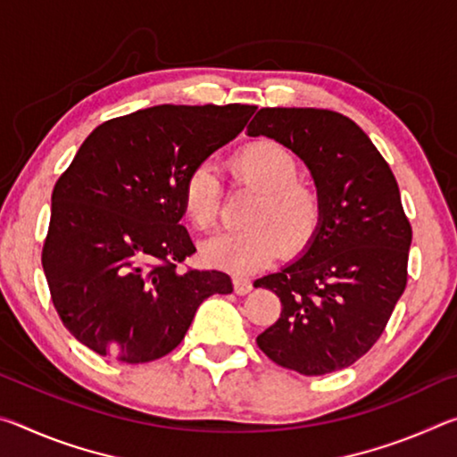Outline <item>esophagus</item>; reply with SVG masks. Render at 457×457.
Instances as JSON below:
<instances>
[{"label": "esophagus", "instance_id": "esophagus-1", "mask_svg": "<svg viewBox=\"0 0 457 457\" xmlns=\"http://www.w3.org/2000/svg\"><path fill=\"white\" fill-rule=\"evenodd\" d=\"M234 290L239 294V296H244L252 290V280L245 276H234Z\"/></svg>", "mask_w": 457, "mask_h": 457}]
</instances>
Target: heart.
Here are the masks:
<instances>
[{
	"label": "heart",
	"instance_id": "1",
	"mask_svg": "<svg viewBox=\"0 0 457 457\" xmlns=\"http://www.w3.org/2000/svg\"><path fill=\"white\" fill-rule=\"evenodd\" d=\"M237 183L256 189L245 213V229L212 237L201 256L212 266L247 274L268 266L284 245L298 253L312 244L322 223V201L311 183L298 179L296 157L272 141L247 145L229 161ZM181 210L195 229H210L220 215V183L210 167L199 165L181 189Z\"/></svg>",
	"mask_w": 457,
	"mask_h": 457
}]
</instances>
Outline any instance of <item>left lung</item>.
Masks as SVG:
<instances>
[{
    "mask_svg": "<svg viewBox=\"0 0 457 457\" xmlns=\"http://www.w3.org/2000/svg\"><path fill=\"white\" fill-rule=\"evenodd\" d=\"M247 135L303 159L322 201L303 256L253 282L282 303L256 343L300 375L351 367L383 335L407 284L411 226L395 175L361 127L322 108H260Z\"/></svg>",
    "mask_w": 457,
    "mask_h": 457,
    "instance_id": "1",
    "label": "left lung"
}]
</instances>
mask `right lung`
Here are the masks:
<instances>
[{
    "label": "right lung",
    "mask_w": 457,
    "mask_h": 457,
    "mask_svg": "<svg viewBox=\"0 0 457 457\" xmlns=\"http://www.w3.org/2000/svg\"><path fill=\"white\" fill-rule=\"evenodd\" d=\"M250 104H159L96 127L56 181L42 266L64 327L103 357L149 362L181 343L199 304L234 290L195 252L183 218L187 175L242 133Z\"/></svg>",
    "instance_id": "obj_1"
}]
</instances>
